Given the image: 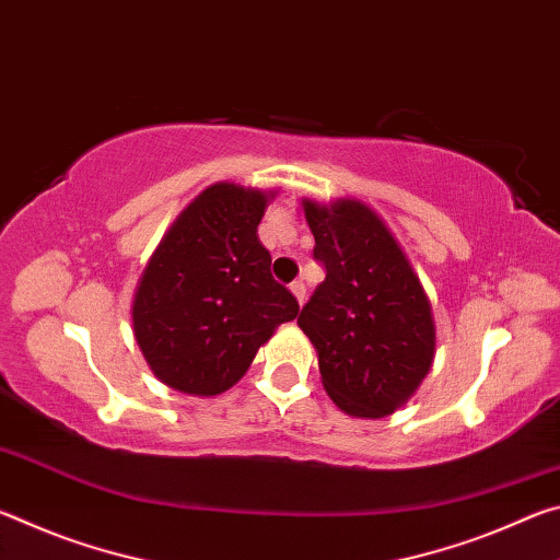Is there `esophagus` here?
<instances>
[{
	"instance_id": "34e87169",
	"label": "esophagus",
	"mask_w": 560,
	"mask_h": 560,
	"mask_svg": "<svg viewBox=\"0 0 560 560\" xmlns=\"http://www.w3.org/2000/svg\"><path fill=\"white\" fill-rule=\"evenodd\" d=\"M289 289H291L293 296H296V301L303 303V299H306V287H303V281H293Z\"/></svg>"
}]
</instances>
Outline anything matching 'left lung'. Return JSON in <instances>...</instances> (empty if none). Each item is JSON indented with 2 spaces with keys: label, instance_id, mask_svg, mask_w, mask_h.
Here are the masks:
<instances>
[{
  "label": "left lung",
  "instance_id": "left-lung-1",
  "mask_svg": "<svg viewBox=\"0 0 560 560\" xmlns=\"http://www.w3.org/2000/svg\"><path fill=\"white\" fill-rule=\"evenodd\" d=\"M301 207L326 281L301 308L299 328L316 348L330 400L350 417L381 420L410 400L432 368L438 328L428 291L371 205L303 197Z\"/></svg>",
  "mask_w": 560,
  "mask_h": 560
}]
</instances>
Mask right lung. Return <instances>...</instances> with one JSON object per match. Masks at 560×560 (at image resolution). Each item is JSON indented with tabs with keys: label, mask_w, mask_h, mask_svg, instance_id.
Returning a JSON list of instances; mask_svg holds the SVG:
<instances>
[{
	"label": "right lung",
	"mask_w": 560,
	"mask_h": 560,
	"mask_svg": "<svg viewBox=\"0 0 560 560\" xmlns=\"http://www.w3.org/2000/svg\"><path fill=\"white\" fill-rule=\"evenodd\" d=\"M277 189L214 183L175 217L132 293V336L160 383L214 397L249 371L299 303L273 281L257 226Z\"/></svg>",
	"instance_id": "1"
}]
</instances>
